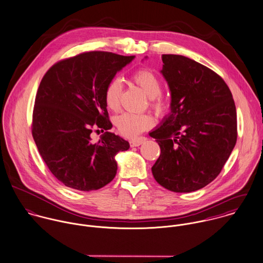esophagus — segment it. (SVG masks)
Returning <instances> with one entry per match:
<instances>
[{"instance_id": "esophagus-1", "label": "esophagus", "mask_w": 263, "mask_h": 263, "mask_svg": "<svg viewBox=\"0 0 263 263\" xmlns=\"http://www.w3.org/2000/svg\"><path fill=\"white\" fill-rule=\"evenodd\" d=\"M146 139L144 137H138V138H135V139H132L130 141V146L131 147H136V146H139L141 145Z\"/></svg>"}]
</instances>
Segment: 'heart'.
Masks as SVG:
<instances>
[{
  "instance_id": "heart-1",
  "label": "heart",
  "mask_w": 263,
  "mask_h": 263,
  "mask_svg": "<svg viewBox=\"0 0 263 263\" xmlns=\"http://www.w3.org/2000/svg\"><path fill=\"white\" fill-rule=\"evenodd\" d=\"M132 80L149 98V105L158 116L164 115L168 105L160 96L162 84L158 76L149 69L142 68L132 75ZM123 91V84L119 78H112L108 81L105 89V103L110 110H117L120 105V99ZM154 120L147 114L125 112L115 119L116 127L120 134L125 137H135L141 132L152 127Z\"/></svg>"
}]
</instances>
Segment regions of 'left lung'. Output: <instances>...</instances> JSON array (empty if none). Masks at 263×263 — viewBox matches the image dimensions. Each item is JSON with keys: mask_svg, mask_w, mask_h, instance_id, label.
<instances>
[{"mask_svg": "<svg viewBox=\"0 0 263 263\" xmlns=\"http://www.w3.org/2000/svg\"><path fill=\"white\" fill-rule=\"evenodd\" d=\"M171 114L149 135L160 155L153 175L174 192L205 187L220 173L237 141V112L223 79L204 65L180 54H162Z\"/></svg>", "mask_w": 263, "mask_h": 263, "instance_id": "left-lung-1", "label": "left lung"}]
</instances>
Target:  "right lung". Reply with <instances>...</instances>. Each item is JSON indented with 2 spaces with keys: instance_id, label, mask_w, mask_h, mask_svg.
Returning a JSON list of instances; mask_svg holds the SVG:
<instances>
[{
  "instance_id": "right-lung-1",
  "label": "right lung",
  "mask_w": 263,
  "mask_h": 263,
  "mask_svg": "<svg viewBox=\"0 0 263 263\" xmlns=\"http://www.w3.org/2000/svg\"><path fill=\"white\" fill-rule=\"evenodd\" d=\"M133 59L109 52H85L57 62L44 75L35 97L31 133L41 157L66 187L98 190L115 178V156L130 145L107 131L112 125L105 89ZM98 127L105 134L92 144L90 134Z\"/></svg>"
}]
</instances>
